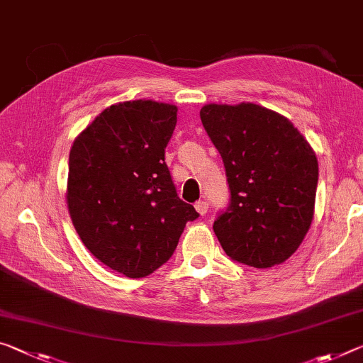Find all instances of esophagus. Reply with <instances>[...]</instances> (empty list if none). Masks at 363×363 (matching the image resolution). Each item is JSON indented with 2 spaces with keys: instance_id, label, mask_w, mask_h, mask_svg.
<instances>
[{
  "instance_id": "1",
  "label": "esophagus",
  "mask_w": 363,
  "mask_h": 363,
  "mask_svg": "<svg viewBox=\"0 0 363 363\" xmlns=\"http://www.w3.org/2000/svg\"><path fill=\"white\" fill-rule=\"evenodd\" d=\"M195 210H197L199 213H200V215H205V213L206 211H208V203H206L205 202V200H199V202L197 203H195Z\"/></svg>"
}]
</instances>
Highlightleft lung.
I'll list each match as a JSON object with an SVG mask.
<instances>
[{
    "mask_svg": "<svg viewBox=\"0 0 363 363\" xmlns=\"http://www.w3.org/2000/svg\"><path fill=\"white\" fill-rule=\"evenodd\" d=\"M200 119L231 192L213 223L223 250L254 268L286 262L313 220L318 161L312 147L289 119L254 103H211Z\"/></svg>",
    "mask_w": 363,
    "mask_h": 363,
    "instance_id": "left-lung-1",
    "label": "left lung"
}]
</instances>
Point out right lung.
<instances>
[{"mask_svg":"<svg viewBox=\"0 0 363 363\" xmlns=\"http://www.w3.org/2000/svg\"><path fill=\"white\" fill-rule=\"evenodd\" d=\"M177 108L153 100L111 105L80 132L69 153L67 206L84 245L128 278L153 273L174 254L187 221L164 148Z\"/></svg>","mask_w":363,"mask_h":363,"instance_id":"add662e5","label":"right lung"}]
</instances>
